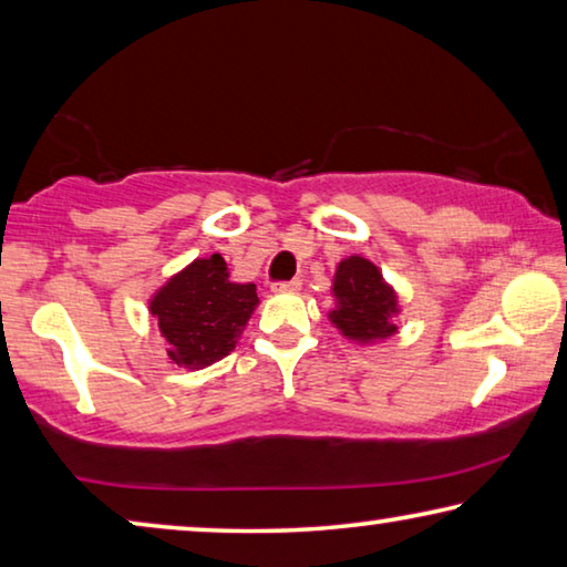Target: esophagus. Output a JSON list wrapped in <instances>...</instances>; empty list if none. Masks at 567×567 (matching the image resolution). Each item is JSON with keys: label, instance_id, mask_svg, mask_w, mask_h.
<instances>
[{"label": "esophagus", "instance_id": "1", "mask_svg": "<svg viewBox=\"0 0 567 567\" xmlns=\"http://www.w3.org/2000/svg\"><path fill=\"white\" fill-rule=\"evenodd\" d=\"M300 280H298V277H292V280H285V282H275L272 285V290L275 292H298L300 290Z\"/></svg>", "mask_w": 567, "mask_h": 567}]
</instances>
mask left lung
<instances>
[{
	"instance_id": "1",
	"label": "left lung",
	"mask_w": 567,
	"mask_h": 567,
	"mask_svg": "<svg viewBox=\"0 0 567 567\" xmlns=\"http://www.w3.org/2000/svg\"><path fill=\"white\" fill-rule=\"evenodd\" d=\"M332 295H336V308L328 318L348 340L375 343L399 330L396 290L365 257L353 255L338 265L332 277Z\"/></svg>"
}]
</instances>
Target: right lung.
<instances>
[{
    "instance_id": "obj_1",
    "label": "right lung",
    "mask_w": 567,
    "mask_h": 567,
    "mask_svg": "<svg viewBox=\"0 0 567 567\" xmlns=\"http://www.w3.org/2000/svg\"><path fill=\"white\" fill-rule=\"evenodd\" d=\"M257 287L231 282L221 255L194 259L151 298L168 361L206 368L229 355L257 308Z\"/></svg>"
}]
</instances>
